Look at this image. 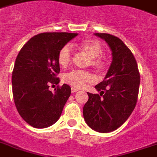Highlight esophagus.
I'll use <instances>...</instances> for the list:
<instances>
[{
	"label": "esophagus",
	"mask_w": 157,
	"mask_h": 157,
	"mask_svg": "<svg viewBox=\"0 0 157 157\" xmlns=\"http://www.w3.org/2000/svg\"><path fill=\"white\" fill-rule=\"evenodd\" d=\"M77 90H78V89H76V88H74V87L71 88V92H72V93H75V92H76Z\"/></svg>",
	"instance_id": "34e87169"
}]
</instances>
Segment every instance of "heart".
<instances>
[{"label":"heart","mask_w":157,"mask_h":157,"mask_svg":"<svg viewBox=\"0 0 157 157\" xmlns=\"http://www.w3.org/2000/svg\"><path fill=\"white\" fill-rule=\"evenodd\" d=\"M76 46L85 52L90 58L89 65L96 70L98 72H102L105 69L106 62L104 58L101 56L103 51L101 44L96 40H87L78 43ZM72 60V51L69 45H65L58 52L57 61L60 67L66 68L69 66ZM65 83L69 84L72 87L80 89L84 87L86 84L94 82V75L87 71L74 70L66 73L62 77Z\"/></svg>","instance_id":"heart-1"}]
</instances>
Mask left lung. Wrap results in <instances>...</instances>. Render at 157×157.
Instances as JSON below:
<instances>
[{"mask_svg": "<svg viewBox=\"0 0 157 157\" xmlns=\"http://www.w3.org/2000/svg\"><path fill=\"white\" fill-rule=\"evenodd\" d=\"M107 42L112 52V62L105 79L95 88L100 94L87 92L83 117L90 128L101 133L113 132L125 122L137 101L140 72L131 50L120 38L106 33H96Z\"/></svg>", "mask_w": 157, "mask_h": 157, "instance_id": "left-lung-1", "label": "left lung"}]
</instances>
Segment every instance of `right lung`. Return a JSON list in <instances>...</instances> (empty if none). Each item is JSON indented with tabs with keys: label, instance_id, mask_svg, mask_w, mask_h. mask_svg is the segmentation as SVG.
<instances>
[{
	"label": "right lung",
	"instance_id": "add662e5",
	"mask_svg": "<svg viewBox=\"0 0 157 157\" xmlns=\"http://www.w3.org/2000/svg\"><path fill=\"white\" fill-rule=\"evenodd\" d=\"M77 33L44 32L25 43L17 56L12 71L15 105L23 120L35 128H46L56 122L71 93L70 86H57L60 65L58 52Z\"/></svg>",
	"mask_w": 157,
	"mask_h": 157
}]
</instances>
